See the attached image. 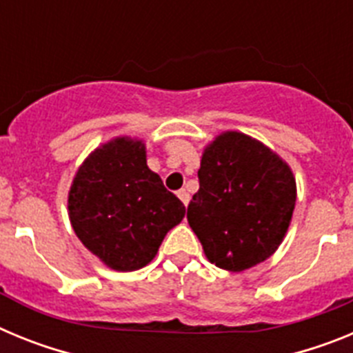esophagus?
I'll return each instance as SVG.
<instances>
[{
  "label": "esophagus",
  "mask_w": 353,
  "mask_h": 353,
  "mask_svg": "<svg viewBox=\"0 0 353 353\" xmlns=\"http://www.w3.org/2000/svg\"><path fill=\"white\" fill-rule=\"evenodd\" d=\"M179 198L182 199V203L187 207V205H189V199H191V196H189V192H187L185 189H180V191H179Z\"/></svg>",
  "instance_id": "34e87169"
}]
</instances>
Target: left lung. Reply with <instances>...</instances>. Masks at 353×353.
Segmentation results:
<instances>
[{
  "instance_id": "obj_1",
  "label": "left lung",
  "mask_w": 353,
  "mask_h": 353,
  "mask_svg": "<svg viewBox=\"0 0 353 353\" xmlns=\"http://www.w3.org/2000/svg\"><path fill=\"white\" fill-rule=\"evenodd\" d=\"M198 179L187 221L208 261L242 272L272 256L297 199L288 164L258 139L228 130L205 148Z\"/></svg>"
}]
</instances>
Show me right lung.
Returning a JSON list of instances; mask_svg holds the SVG:
<instances>
[{
    "label": "right lung",
    "instance_id": "obj_1",
    "mask_svg": "<svg viewBox=\"0 0 353 353\" xmlns=\"http://www.w3.org/2000/svg\"><path fill=\"white\" fill-rule=\"evenodd\" d=\"M183 215L182 201L146 166L141 139L114 138L93 150L68 191L77 239L118 272L148 265Z\"/></svg>",
    "mask_w": 353,
    "mask_h": 353
}]
</instances>
